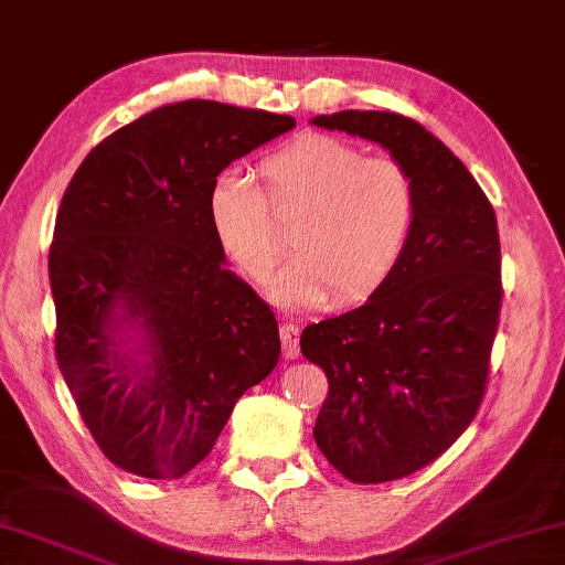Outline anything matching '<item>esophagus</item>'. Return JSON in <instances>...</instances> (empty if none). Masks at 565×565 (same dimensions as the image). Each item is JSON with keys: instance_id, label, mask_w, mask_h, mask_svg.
I'll use <instances>...</instances> for the list:
<instances>
[{"instance_id": "obj_1", "label": "esophagus", "mask_w": 565, "mask_h": 565, "mask_svg": "<svg viewBox=\"0 0 565 565\" xmlns=\"http://www.w3.org/2000/svg\"><path fill=\"white\" fill-rule=\"evenodd\" d=\"M299 337H301L299 324L294 322L281 324V348H284V355L289 360L299 358Z\"/></svg>"}]
</instances>
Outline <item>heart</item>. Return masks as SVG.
I'll list each match as a JSON object with an SVG mask.
<instances>
[{
	"instance_id": "obj_1",
	"label": "heart",
	"mask_w": 565,
	"mask_h": 565,
	"mask_svg": "<svg viewBox=\"0 0 565 565\" xmlns=\"http://www.w3.org/2000/svg\"><path fill=\"white\" fill-rule=\"evenodd\" d=\"M260 188L238 172L213 182L210 223L233 264L266 281L284 256L276 221H297V254L276 276L286 307H317L375 291L406 250L416 188L398 159L365 157L350 141L311 134L260 164Z\"/></svg>"
}]
</instances>
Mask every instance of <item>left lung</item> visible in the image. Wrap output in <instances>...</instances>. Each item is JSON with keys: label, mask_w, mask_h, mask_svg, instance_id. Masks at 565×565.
Listing matches in <instances>:
<instances>
[{"label": "left lung", "mask_w": 565, "mask_h": 565, "mask_svg": "<svg viewBox=\"0 0 565 565\" xmlns=\"http://www.w3.org/2000/svg\"><path fill=\"white\" fill-rule=\"evenodd\" d=\"M311 124L377 141L414 177L416 221L393 274L363 307L301 332L330 383L319 451L350 482H393L439 459L484 398L502 307L498 217L459 157L408 116Z\"/></svg>", "instance_id": "left-lung-1"}]
</instances>
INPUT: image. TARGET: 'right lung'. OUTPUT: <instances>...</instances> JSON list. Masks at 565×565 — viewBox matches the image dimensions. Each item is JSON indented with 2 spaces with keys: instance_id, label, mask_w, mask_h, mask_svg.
Returning a JSON list of instances; mask_svg holds the SVG:
<instances>
[{
  "instance_id": "add662e5",
  "label": "right lung",
  "mask_w": 565,
  "mask_h": 565,
  "mask_svg": "<svg viewBox=\"0 0 565 565\" xmlns=\"http://www.w3.org/2000/svg\"><path fill=\"white\" fill-rule=\"evenodd\" d=\"M291 116L182 100L139 116L88 151L50 243L55 355L83 424L124 471L180 479L213 451L235 401L279 360V324L225 268L210 190L225 167ZM142 327L150 360L115 342Z\"/></svg>"
}]
</instances>
